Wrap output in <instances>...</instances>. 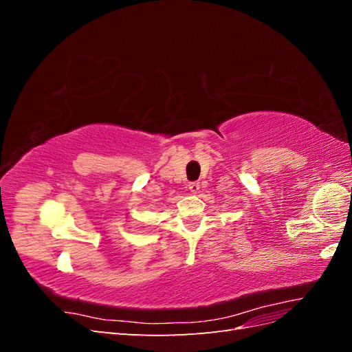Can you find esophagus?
<instances>
[{"label":"esophagus","instance_id":"esophagus-1","mask_svg":"<svg viewBox=\"0 0 352 352\" xmlns=\"http://www.w3.org/2000/svg\"><path fill=\"white\" fill-rule=\"evenodd\" d=\"M188 189H189L192 194H197L198 190H199V182H190V184L188 185Z\"/></svg>","mask_w":352,"mask_h":352}]
</instances>
